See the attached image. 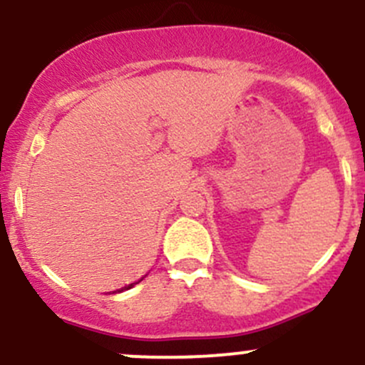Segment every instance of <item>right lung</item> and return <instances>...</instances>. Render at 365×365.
Segmentation results:
<instances>
[{"label": "right lung", "instance_id": "add662e5", "mask_svg": "<svg viewBox=\"0 0 365 365\" xmlns=\"http://www.w3.org/2000/svg\"><path fill=\"white\" fill-rule=\"evenodd\" d=\"M134 284H138V282H134ZM134 284H128V286H125V288H123V289H130V288H132V286H134ZM123 289H121V292H123Z\"/></svg>", "mask_w": 365, "mask_h": 365}]
</instances>
